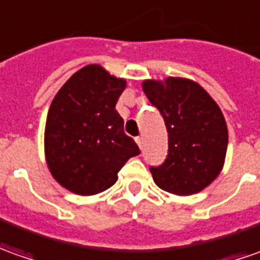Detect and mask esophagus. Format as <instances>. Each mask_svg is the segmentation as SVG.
Instances as JSON below:
<instances>
[{"label":"esophagus","instance_id":"34e87169","mask_svg":"<svg viewBox=\"0 0 260 260\" xmlns=\"http://www.w3.org/2000/svg\"><path fill=\"white\" fill-rule=\"evenodd\" d=\"M136 143H137L139 147L143 148V139H141V137H136Z\"/></svg>","mask_w":260,"mask_h":260}]
</instances>
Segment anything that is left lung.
<instances>
[{"label": "left lung", "instance_id": "8db88e82", "mask_svg": "<svg viewBox=\"0 0 260 260\" xmlns=\"http://www.w3.org/2000/svg\"><path fill=\"white\" fill-rule=\"evenodd\" d=\"M141 87L160 110L168 133L167 158L150 168L154 182L180 197L205 189L222 171L226 157L228 127L219 106L187 78L146 79Z\"/></svg>", "mask_w": 260, "mask_h": 260}]
</instances>
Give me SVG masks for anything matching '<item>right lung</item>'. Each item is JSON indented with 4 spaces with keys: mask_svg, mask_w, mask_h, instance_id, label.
<instances>
[{
    "mask_svg": "<svg viewBox=\"0 0 260 260\" xmlns=\"http://www.w3.org/2000/svg\"><path fill=\"white\" fill-rule=\"evenodd\" d=\"M126 79L92 63L75 72L53 98L45 124V160L52 177L78 195L103 192L128 158L140 154L116 110Z\"/></svg>",
    "mask_w": 260,
    "mask_h": 260,
    "instance_id": "1",
    "label": "right lung"
}]
</instances>
